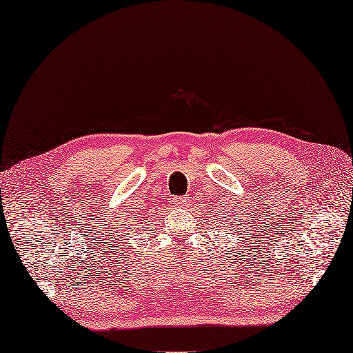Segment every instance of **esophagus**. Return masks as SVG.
<instances>
[{
    "instance_id": "esophagus-1",
    "label": "esophagus",
    "mask_w": 353,
    "mask_h": 353,
    "mask_svg": "<svg viewBox=\"0 0 353 353\" xmlns=\"http://www.w3.org/2000/svg\"><path fill=\"white\" fill-rule=\"evenodd\" d=\"M174 204L176 207H179V208H187V207L190 205V201L187 199V198H184V196H178V198L174 199Z\"/></svg>"
}]
</instances>
